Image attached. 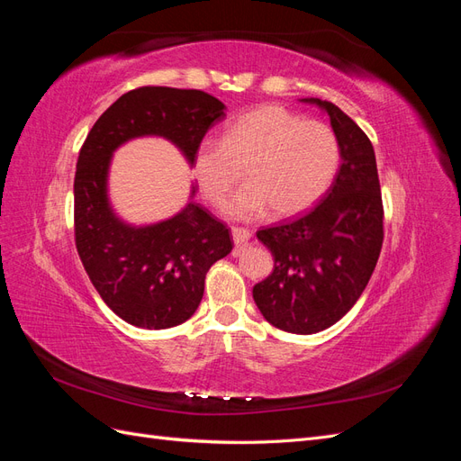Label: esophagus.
<instances>
[{"mask_svg": "<svg viewBox=\"0 0 461 461\" xmlns=\"http://www.w3.org/2000/svg\"><path fill=\"white\" fill-rule=\"evenodd\" d=\"M249 239H252V230L244 227H232V240L236 246H244Z\"/></svg>", "mask_w": 461, "mask_h": 461, "instance_id": "obj_1", "label": "esophagus"}]
</instances>
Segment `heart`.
Instances as JSON below:
<instances>
[{"label":"heart","instance_id":"b5f03b06","mask_svg":"<svg viewBox=\"0 0 461 461\" xmlns=\"http://www.w3.org/2000/svg\"><path fill=\"white\" fill-rule=\"evenodd\" d=\"M340 144L329 124L302 119L283 105H259L232 119L221 140L205 138L192 158L202 196L222 203L244 176L248 183L225 203L232 219L267 212L294 215L315 203L339 169Z\"/></svg>","mask_w":461,"mask_h":461}]
</instances>
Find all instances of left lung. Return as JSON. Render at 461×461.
I'll list each match as a JSON object with an SVG mask.
<instances>
[{"instance_id": "8db88e82", "label": "left lung", "mask_w": 461, "mask_h": 461, "mask_svg": "<svg viewBox=\"0 0 461 461\" xmlns=\"http://www.w3.org/2000/svg\"><path fill=\"white\" fill-rule=\"evenodd\" d=\"M302 102L329 115L342 163L312 212L258 230L275 269L254 286V300L273 327L313 334L342 319L366 290L383 246V200L367 134L330 102Z\"/></svg>"}]
</instances>
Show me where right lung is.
<instances>
[{
	"mask_svg": "<svg viewBox=\"0 0 461 461\" xmlns=\"http://www.w3.org/2000/svg\"><path fill=\"white\" fill-rule=\"evenodd\" d=\"M225 104L202 90L144 86L122 94L95 121L80 148L75 175V242L102 300L127 323L169 329L194 315L205 275L230 254L229 229L188 202L171 219L134 227L109 203L107 175L113 151L140 136L173 142L192 165ZM196 194L192 186L190 198Z\"/></svg>",
	"mask_w": 461,
	"mask_h": 461,
	"instance_id": "right-lung-1",
	"label": "right lung"
}]
</instances>
